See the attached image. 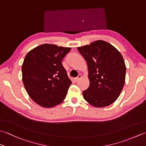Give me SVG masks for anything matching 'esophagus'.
I'll use <instances>...</instances> for the list:
<instances>
[{
	"instance_id": "34e87169",
	"label": "esophagus",
	"mask_w": 146,
	"mask_h": 146,
	"mask_svg": "<svg viewBox=\"0 0 146 146\" xmlns=\"http://www.w3.org/2000/svg\"><path fill=\"white\" fill-rule=\"evenodd\" d=\"M81 78H82V75H79L78 76L76 77V78H74V81H75V82H77L78 81H79V80L81 79Z\"/></svg>"
}]
</instances>
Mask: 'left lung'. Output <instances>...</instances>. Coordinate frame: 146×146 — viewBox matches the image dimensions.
I'll list each match as a JSON object with an SVG mask.
<instances>
[{
  "instance_id": "left-lung-1",
  "label": "left lung",
  "mask_w": 146,
  "mask_h": 146,
  "mask_svg": "<svg viewBox=\"0 0 146 146\" xmlns=\"http://www.w3.org/2000/svg\"><path fill=\"white\" fill-rule=\"evenodd\" d=\"M88 65L90 85L83 92L95 107H105L119 97L125 84L126 66L120 52L105 41L97 40L77 48Z\"/></svg>"
}]
</instances>
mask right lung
Wrapping results in <instances>:
<instances>
[{
    "mask_svg": "<svg viewBox=\"0 0 146 146\" xmlns=\"http://www.w3.org/2000/svg\"><path fill=\"white\" fill-rule=\"evenodd\" d=\"M70 48L43 44L27 52L22 66L23 82L32 100L53 107L63 102L71 84L61 61Z\"/></svg>",
    "mask_w": 146,
    "mask_h": 146,
    "instance_id": "obj_1",
    "label": "right lung"
}]
</instances>
